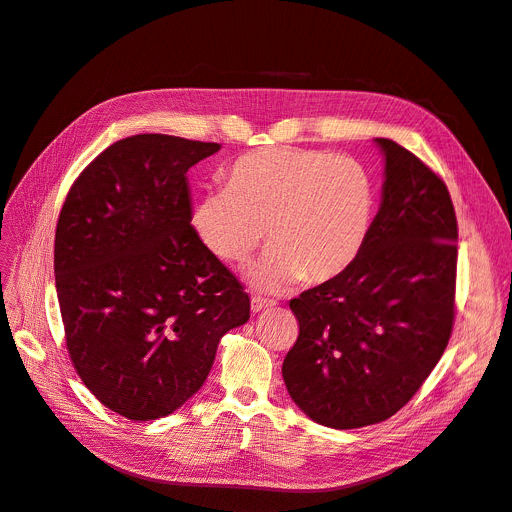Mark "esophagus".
I'll return each instance as SVG.
<instances>
[{
  "label": "esophagus",
  "mask_w": 512,
  "mask_h": 512,
  "mask_svg": "<svg viewBox=\"0 0 512 512\" xmlns=\"http://www.w3.org/2000/svg\"><path fill=\"white\" fill-rule=\"evenodd\" d=\"M272 307H274V301H267V299H261V297L251 299V311L253 313H261V311L272 309Z\"/></svg>",
  "instance_id": "1"
}]
</instances>
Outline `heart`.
Segmentation results:
<instances>
[{"label": "heart", "instance_id": "b5f03b06", "mask_svg": "<svg viewBox=\"0 0 512 512\" xmlns=\"http://www.w3.org/2000/svg\"><path fill=\"white\" fill-rule=\"evenodd\" d=\"M228 186L203 193L191 211L199 240L226 263H242L272 240L249 270L259 290L330 282L363 253L375 215V184L357 159L301 147L240 155Z\"/></svg>", "mask_w": 512, "mask_h": 512}]
</instances>
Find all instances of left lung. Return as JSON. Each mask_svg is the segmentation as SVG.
<instances>
[{"label": "left lung", "mask_w": 512, "mask_h": 512, "mask_svg": "<svg viewBox=\"0 0 512 512\" xmlns=\"http://www.w3.org/2000/svg\"><path fill=\"white\" fill-rule=\"evenodd\" d=\"M378 215L363 253L336 280L290 301L299 338L282 378L309 419L334 429L400 411L448 344L454 319L456 215L446 184L390 139Z\"/></svg>", "instance_id": "obj_1"}]
</instances>
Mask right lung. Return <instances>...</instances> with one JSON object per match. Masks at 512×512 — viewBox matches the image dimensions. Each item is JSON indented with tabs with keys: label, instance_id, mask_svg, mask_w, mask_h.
<instances>
[{
	"label": "right lung",
	"instance_id": "1",
	"mask_svg": "<svg viewBox=\"0 0 512 512\" xmlns=\"http://www.w3.org/2000/svg\"><path fill=\"white\" fill-rule=\"evenodd\" d=\"M222 145L134 134L97 155L62 207L53 272L76 373L132 421L168 417L207 380L251 301L191 226L186 172Z\"/></svg>",
	"mask_w": 512,
	"mask_h": 512
}]
</instances>
